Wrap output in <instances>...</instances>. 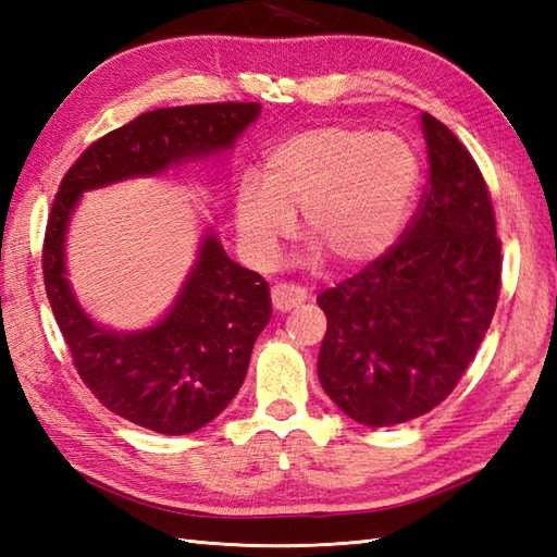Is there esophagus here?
Wrapping results in <instances>:
<instances>
[{"mask_svg":"<svg viewBox=\"0 0 557 557\" xmlns=\"http://www.w3.org/2000/svg\"><path fill=\"white\" fill-rule=\"evenodd\" d=\"M270 297H272V306H275V311L287 313L306 301V292L301 287L287 285V282H277V285L272 287Z\"/></svg>","mask_w":557,"mask_h":557,"instance_id":"34e87169","label":"esophagus"}]
</instances>
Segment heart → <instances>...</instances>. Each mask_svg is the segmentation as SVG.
<instances>
[{
	"instance_id": "b5f03b06",
	"label": "heart",
	"mask_w": 557,
	"mask_h": 557,
	"mask_svg": "<svg viewBox=\"0 0 557 557\" xmlns=\"http://www.w3.org/2000/svg\"><path fill=\"white\" fill-rule=\"evenodd\" d=\"M236 186L234 220L246 256L268 263L294 232L337 268L375 263L399 239L419 191L421 162L409 140L366 128L321 126L272 148L263 172Z\"/></svg>"
}]
</instances>
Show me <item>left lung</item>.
Wrapping results in <instances>:
<instances>
[{"label":"left lung","instance_id":"left-lung-1","mask_svg":"<svg viewBox=\"0 0 557 557\" xmlns=\"http://www.w3.org/2000/svg\"><path fill=\"white\" fill-rule=\"evenodd\" d=\"M429 182L401 239L318 306L327 333L318 377L357 423L429 413L481 347L500 292V239L486 182L459 138L421 114Z\"/></svg>","mask_w":557,"mask_h":557}]
</instances>
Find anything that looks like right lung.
<instances>
[{
    "instance_id": "right-lung-1",
    "label": "right lung",
    "mask_w": 557,
    "mask_h": 557,
    "mask_svg": "<svg viewBox=\"0 0 557 557\" xmlns=\"http://www.w3.org/2000/svg\"><path fill=\"white\" fill-rule=\"evenodd\" d=\"M258 114L260 102L186 104L140 114L83 152L54 196L42 272L57 325L90 393L110 411L156 433L203 429L239 393L256 339L272 313L268 282L234 263L208 230L172 309L156 325L120 333L92 321L69 285V222L83 191L227 152Z\"/></svg>"
}]
</instances>
